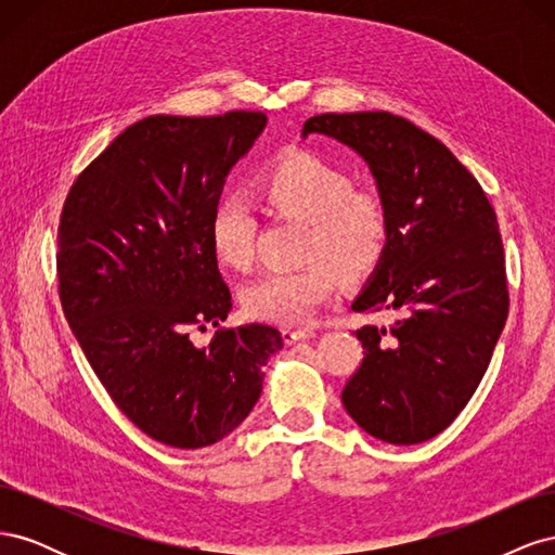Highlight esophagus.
<instances>
[{"mask_svg":"<svg viewBox=\"0 0 555 555\" xmlns=\"http://www.w3.org/2000/svg\"><path fill=\"white\" fill-rule=\"evenodd\" d=\"M282 338L287 345H294L298 340L314 338V331L312 328H282Z\"/></svg>","mask_w":555,"mask_h":555,"instance_id":"obj_1","label":"esophagus"}]
</instances>
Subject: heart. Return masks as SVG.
Returning a JSON list of instances; mask_svg holds the SVG:
<instances>
[{
    "label": "heart",
    "mask_w": 555,
    "mask_h": 555,
    "mask_svg": "<svg viewBox=\"0 0 555 555\" xmlns=\"http://www.w3.org/2000/svg\"><path fill=\"white\" fill-rule=\"evenodd\" d=\"M257 194L278 215L310 224L308 259H328L347 278L379 261L386 245V212L371 192H357L338 166L310 153L273 162L257 180ZM208 243L217 261L245 268L255 251V217L241 196H224L208 220ZM338 287L333 268L314 261L298 271H268L243 289L249 314L275 324H300Z\"/></svg>",
    "instance_id": "b5f03b06"
}]
</instances>
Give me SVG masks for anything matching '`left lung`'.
Here are the masks:
<instances>
[{
	"instance_id": "1",
	"label": "left lung",
	"mask_w": 555,
	"mask_h": 555,
	"mask_svg": "<svg viewBox=\"0 0 555 555\" xmlns=\"http://www.w3.org/2000/svg\"><path fill=\"white\" fill-rule=\"evenodd\" d=\"M310 133L354 150L386 212L384 251L351 310L396 319L357 331L363 361L343 405L382 442H426L473 398L507 322L495 210L451 150L405 117L324 113L300 137Z\"/></svg>"
}]
</instances>
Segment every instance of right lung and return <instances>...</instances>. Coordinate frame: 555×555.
<instances>
[{
  "mask_svg": "<svg viewBox=\"0 0 555 555\" xmlns=\"http://www.w3.org/2000/svg\"><path fill=\"white\" fill-rule=\"evenodd\" d=\"M266 122L255 111L143 117L76 178L62 208L66 322L115 405L176 449L236 430L282 349L268 324L222 328L208 347L190 340L192 326H217L231 312L208 220Z\"/></svg>",
  "mask_w": 555,
  "mask_h": 555,
  "instance_id": "add662e5",
  "label": "right lung"
}]
</instances>
